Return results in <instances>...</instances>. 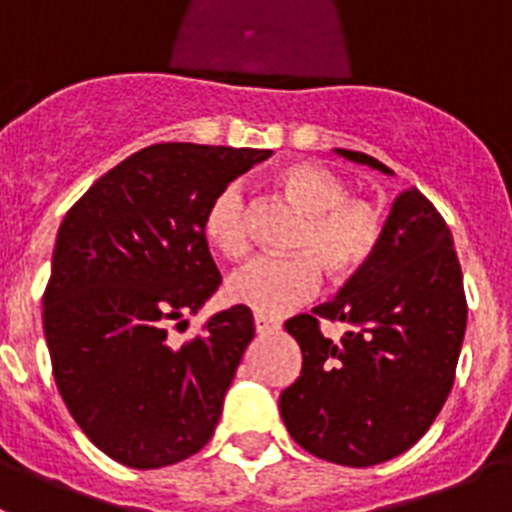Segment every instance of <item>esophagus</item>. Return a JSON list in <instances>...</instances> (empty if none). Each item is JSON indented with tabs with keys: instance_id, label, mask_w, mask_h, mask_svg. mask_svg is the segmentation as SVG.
<instances>
[{
	"instance_id": "34e87169",
	"label": "esophagus",
	"mask_w": 512,
	"mask_h": 512,
	"mask_svg": "<svg viewBox=\"0 0 512 512\" xmlns=\"http://www.w3.org/2000/svg\"><path fill=\"white\" fill-rule=\"evenodd\" d=\"M253 323H256V333H261V336H266V333H277V330L282 328V323H279L277 318H269V315H261V312L253 315Z\"/></svg>"
}]
</instances>
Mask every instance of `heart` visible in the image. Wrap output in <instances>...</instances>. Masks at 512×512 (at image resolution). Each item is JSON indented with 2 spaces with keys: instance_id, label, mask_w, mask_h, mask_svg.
I'll list each match as a JSON object with an SVG mask.
<instances>
[{
  "instance_id": "obj_1",
  "label": "heart",
  "mask_w": 512,
  "mask_h": 512,
  "mask_svg": "<svg viewBox=\"0 0 512 512\" xmlns=\"http://www.w3.org/2000/svg\"><path fill=\"white\" fill-rule=\"evenodd\" d=\"M274 184L305 212L297 233V256H259L235 269L225 282L230 302L277 318L310 300L323 271L336 282L354 279L372 264L384 238V210L369 197L348 194V182L320 161H295L274 174ZM205 238L228 259L248 251V210L238 184H228L210 200L202 220Z\"/></svg>"
}]
</instances>
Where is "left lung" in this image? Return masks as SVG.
I'll list each match as a JSON object with an SVG mask.
<instances>
[{
	"label": "left lung",
	"instance_id": "1",
	"mask_svg": "<svg viewBox=\"0 0 512 512\" xmlns=\"http://www.w3.org/2000/svg\"><path fill=\"white\" fill-rule=\"evenodd\" d=\"M336 153L392 174L366 153ZM320 319L349 330L330 342ZM284 328L300 343L302 372L279 410L302 449L343 467H374L408 451L449 397L467 330L464 279L441 212L415 187L402 192L372 264L336 300Z\"/></svg>",
	"mask_w": 512,
	"mask_h": 512
}]
</instances>
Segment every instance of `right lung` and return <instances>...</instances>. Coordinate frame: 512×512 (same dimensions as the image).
Here are the masks:
<instances>
[{
  "label": "right lung",
  "mask_w": 512,
  "mask_h": 512,
  "mask_svg": "<svg viewBox=\"0 0 512 512\" xmlns=\"http://www.w3.org/2000/svg\"><path fill=\"white\" fill-rule=\"evenodd\" d=\"M259 148L156 143L110 169L66 212L43 295L58 392L99 451L133 469L169 467L215 433L253 338L235 305L184 346L169 323L220 287L205 210Z\"/></svg>",
  "instance_id": "right-lung-1"
}]
</instances>
